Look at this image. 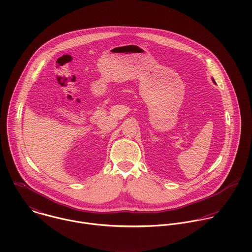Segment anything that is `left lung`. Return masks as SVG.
<instances>
[{
    "mask_svg": "<svg viewBox=\"0 0 252 252\" xmlns=\"http://www.w3.org/2000/svg\"><path fill=\"white\" fill-rule=\"evenodd\" d=\"M213 82H214V83H215V80H214V79H213Z\"/></svg>",
    "mask_w": 252,
    "mask_h": 252,
    "instance_id": "left-lung-1",
    "label": "left lung"
}]
</instances>
